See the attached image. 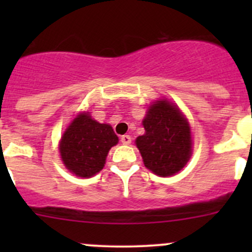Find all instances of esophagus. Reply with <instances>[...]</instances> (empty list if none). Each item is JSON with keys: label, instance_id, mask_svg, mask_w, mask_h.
<instances>
[{"label": "esophagus", "instance_id": "esophagus-1", "mask_svg": "<svg viewBox=\"0 0 252 252\" xmlns=\"http://www.w3.org/2000/svg\"><path fill=\"white\" fill-rule=\"evenodd\" d=\"M121 141L122 144L124 145H129L131 142V136L130 135H123L121 136Z\"/></svg>", "mask_w": 252, "mask_h": 252}]
</instances>
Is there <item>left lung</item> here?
<instances>
[{
    "instance_id": "left-lung-1",
    "label": "left lung",
    "mask_w": 252,
    "mask_h": 252,
    "mask_svg": "<svg viewBox=\"0 0 252 252\" xmlns=\"http://www.w3.org/2000/svg\"><path fill=\"white\" fill-rule=\"evenodd\" d=\"M146 113L142 121L145 134L135 140L145 167L159 177L174 175L191 156L189 122L166 98L155 101Z\"/></svg>"
}]
</instances>
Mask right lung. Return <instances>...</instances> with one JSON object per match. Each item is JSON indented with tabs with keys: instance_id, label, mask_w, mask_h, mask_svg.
Segmentation results:
<instances>
[{
	"instance_id": "1",
	"label": "right lung",
	"mask_w": 252,
	"mask_h": 252,
	"mask_svg": "<svg viewBox=\"0 0 252 252\" xmlns=\"http://www.w3.org/2000/svg\"><path fill=\"white\" fill-rule=\"evenodd\" d=\"M118 136L110 124H101L89 112L79 113L63 133L61 158L65 168L80 178H90L101 171Z\"/></svg>"
}]
</instances>
